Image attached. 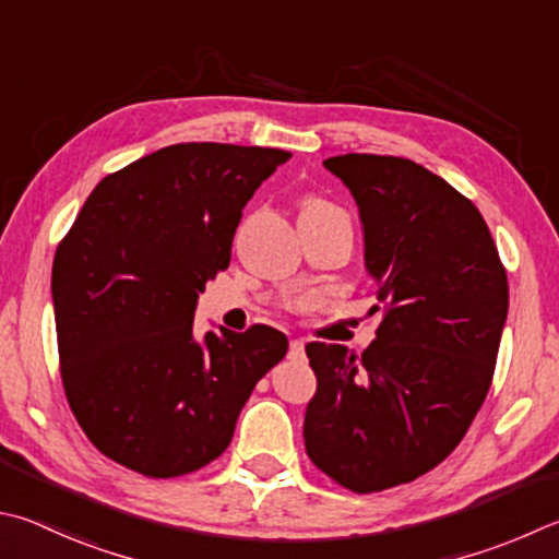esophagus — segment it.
<instances>
[{
    "mask_svg": "<svg viewBox=\"0 0 559 559\" xmlns=\"http://www.w3.org/2000/svg\"><path fill=\"white\" fill-rule=\"evenodd\" d=\"M302 354H306V342H302V340H290L288 357L290 359H302Z\"/></svg>",
    "mask_w": 559,
    "mask_h": 559,
    "instance_id": "1",
    "label": "esophagus"
}]
</instances>
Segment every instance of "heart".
Wrapping results in <instances>:
<instances>
[{
  "instance_id": "obj_1",
  "label": "heart",
  "mask_w": 559,
  "mask_h": 559,
  "mask_svg": "<svg viewBox=\"0 0 559 559\" xmlns=\"http://www.w3.org/2000/svg\"><path fill=\"white\" fill-rule=\"evenodd\" d=\"M300 225H320V222H349V215L337 202L328 200L320 192H302L298 198Z\"/></svg>"
}]
</instances>
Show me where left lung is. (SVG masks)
I'll return each mask as SVG.
<instances>
[{
  "mask_svg": "<svg viewBox=\"0 0 559 559\" xmlns=\"http://www.w3.org/2000/svg\"><path fill=\"white\" fill-rule=\"evenodd\" d=\"M359 205L383 318L361 354L310 342L306 452L334 484L377 493L448 460L491 389L509 278L481 212L401 156L324 160Z\"/></svg>",
  "mask_w": 559,
  "mask_h": 559,
  "instance_id": "obj_1",
  "label": "left lung"
}]
</instances>
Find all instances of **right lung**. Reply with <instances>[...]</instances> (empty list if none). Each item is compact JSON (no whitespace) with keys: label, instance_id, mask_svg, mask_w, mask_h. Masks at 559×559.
<instances>
[{"label":"right lung","instance_id":"1","mask_svg":"<svg viewBox=\"0 0 559 559\" xmlns=\"http://www.w3.org/2000/svg\"><path fill=\"white\" fill-rule=\"evenodd\" d=\"M290 151L190 141L97 182L53 259L60 379L87 440L151 479L229 448L239 411L286 357L269 324L192 337L253 192Z\"/></svg>","mask_w":559,"mask_h":559}]
</instances>
